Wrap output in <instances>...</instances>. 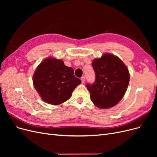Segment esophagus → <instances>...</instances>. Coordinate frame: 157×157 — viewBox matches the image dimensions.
Returning a JSON list of instances; mask_svg holds the SVG:
<instances>
[{
  "label": "esophagus",
  "mask_w": 157,
  "mask_h": 157,
  "mask_svg": "<svg viewBox=\"0 0 157 157\" xmlns=\"http://www.w3.org/2000/svg\"><path fill=\"white\" fill-rule=\"evenodd\" d=\"M80 79H81L82 83H84V82H85V80H86V77H85L84 76H83V77H81V78H80Z\"/></svg>",
  "instance_id": "obj_1"
}]
</instances>
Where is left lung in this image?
I'll return each mask as SVG.
<instances>
[{
	"instance_id": "obj_1",
	"label": "left lung",
	"mask_w": 157,
	"mask_h": 157,
	"mask_svg": "<svg viewBox=\"0 0 157 157\" xmlns=\"http://www.w3.org/2000/svg\"><path fill=\"white\" fill-rule=\"evenodd\" d=\"M92 65L96 75L93 84H87L92 101L98 107L116 105L124 96L130 81L128 68L118 57L104 54L95 59Z\"/></svg>"
}]
</instances>
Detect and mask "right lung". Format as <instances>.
I'll return each mask as SVG.
<instances>
[{
  "mask_svg": "<svg viewBox=\"0 0 157 157\" xmlns=\"http://www.w3.org/2000/svg\"><path fill=\"white\" fill-rule=\"evenodd\" d=\"M72 67L63 61L52 58L45 59L33 75V84L42 100L51 105H59L71 98L81 80L75 77Z\"/></svg>",
  "mask_w": 157,
  "mask_h": 157,
  "instance_id": "add662e5",
  "label": "right lung"
}]
</instances>
